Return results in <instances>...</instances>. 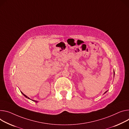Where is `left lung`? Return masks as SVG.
Segmentation results:
<instances>
[{
  "mask_svg": "<svg viewBox=\"0 0 129 129\" xmlns=\"http://www.w3.org/2000/svg\"><path fill=\"white\" fill-rule=\"evenodd\" d=\"M107 91H105V92H106Z\"/></svg>",
  "mask_w": 129,
  "mask_h": 129,
  "instance_id": "8db88e82",
  "label": "left lung"
}]
</instances>
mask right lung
<instances>
[{
  "instance_id": "obj_1",
  "label": "right lung",
  "mask_w": 129,
  "mask_h": 129,
  "mask_svg": "<svg viewBox=\"0 0 129 129\" xmlns=\"http://www.w3.org/2000/svg\"><path fill=\"white\" fill-rule=\"evenodd\" d=\"M21 93H22V94H23V95H24V96H25V97H26V98H28V99H30V98H29V97H27V96H26V95H25V94H24V93H22V92H21ZM32 101H34V102H38V101H36V100H32Z\"/></svg>"
}]
</instances>
